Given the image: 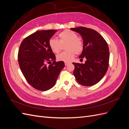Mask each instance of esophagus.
Segmentation results:
<instances>
[{"label":"esophagus","mask_w":129,"mask_h":129,"mask_svg":"<svg viewBox=\"0 0 129 129\" xmlns=\"http://www.w3.org/2000/svg\"><path fill=\"white\" fill-rule=\"evenodd\" d=\"M69 63V62H64V64H65V66H67Z\"/></svg>","instance_id":"esophagus-1"}]
</instances>
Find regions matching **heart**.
I'll return each instance as SVG.
<instances>
[{"mask_svg":"<svg viewBox=\"0 0 129 129\" xmlns=\"http://www.w3.org/2000/svg\"><path fill=\"white\" fill-rule=\"evenodd\" d=\"M59 41L55 39H50L49 46L53 52L59 53L61 49V44L67 43L65 49L67 51L62 52L57 56L58 61L69 62L74 58L75 54L81 53L83 49V44L79 39L77 34L73 31L66 29L58 34Z\"/></svg>","mask_w":129,"mask_h":129,"instance_id":"heart-1","label":"heart"}]
</instances>
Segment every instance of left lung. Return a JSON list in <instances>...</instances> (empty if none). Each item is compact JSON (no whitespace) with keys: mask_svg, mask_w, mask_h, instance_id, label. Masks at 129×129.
Wrapping results in <instances>:
<instances>
[{"mask_svg":"<svg viewBox=\"0 0 129 129\" xmlns=\"http://www.w3.org/2000/svg\"><path fill=\"white\" fill-rule=\"evenodd\" d=\"M79 33L83 41V49L79 58H86L85 63L74 62L73 74L77 82L84 86H91L101 80L109 67V50L103 37L94 29L85 27L71 28Z\"/></svg>","mask_w":129,"mask_h":129,"instance_id":"1","label":"left lung"}]
</instances>
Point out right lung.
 I'll use <instances>...</instances> for the list:
<instances>
[{
  "label": "right lung",
  "mask_w": 129,
  "mask_h": 129,
  "mask_svg": "<svg viewBox=\"0 0 129 129\" xmlns=\"http://www.w3.org/2000/svg\"><path fill=\"white\" fill-rule=\"evenodd\" d=\"M56 32L55 29L38 30L25 38L19 47L18 58L22 73L27 82L38 90L46 91L53 87L64 67L63 61L56 62L48 44ZM47 63H50L48 66Z\"/></svg>",
  "instance_id": "right-lung-1"
}]
</instances>
